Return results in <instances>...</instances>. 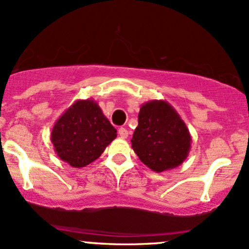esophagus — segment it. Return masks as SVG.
Masks as SVG:
<instances>
[{"mask_svg":"<svg viewBox=\"0 0 249 249\" xmlns=\"http://www.w3.org/2000/svg\"><path fill=\"white\" fill-rule=\"evenodd\" d=\"M119 136L121 139H127L128 138V130L125 129V128H124V127H121L119 129Z\"/></svg>","mask_w":249,"mask_h":249,"instance_id":"34e87169","label":"esophagus"}]
</instances>
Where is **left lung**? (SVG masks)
<instances>
[{
    "label": "left lung",
    "instance_id": "1",
    "mask_svg": "<svg viewBox=\"0 0 249 249\" xmlns=\"http://www.w3.org/2000/svg\"><path fill=\"white\" fill-rule=\"evenodd\" d=\"M132 148L156 173L180 166L189 154L192 138L178 111L167 101L152 100L141 106Z\"/></svg>",
    "mask_w": 249,
    "mask_h": 249
}]
</instances>
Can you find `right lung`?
I'll return each mask as SVG.
<instances>
[{
	"mask_svg": "<svg viewBox=\"0 0 249 249\" xmlns=\"http://www.w3.org/2000/svg\"><path fill=\"white\" fill-rule=\"evenodd\" d=\"M117 136L94 100H77L58 117L50 134L55 153L74 168L99 159Z\"/></svg>",
	"mask_w": 249,
	"mask_h": 249,
	"instance_id": "add662e5",
	"label": "right lung"
}]
</instances>
